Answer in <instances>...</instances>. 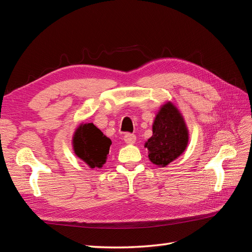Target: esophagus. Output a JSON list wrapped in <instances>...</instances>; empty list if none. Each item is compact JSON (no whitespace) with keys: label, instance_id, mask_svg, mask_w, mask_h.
Instances as JSON below:
<instances>
[{"label":"esophagus","instance_id":"34e87169","mask_svg":"<svg viewBox=\"0 0 252 252\" xmlns=\"http://www.w3.org/2000/svg\"><path fill=\"white\" fill-rule=\"evenodd\" d=\"M124 141L127 144H134L136 141V136L132 133H126L124 135Z\"/></svg>","mask_w":252,"mask_h":252}]
</instances>
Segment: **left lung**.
Listing matches in <instances>:
<instances>
[{"label": "left lung", "instance_id": "8db88e82", "mask_svg": "<svg viewBox=\"0 0 252 252\" xmlns=\"http://www.w3.org/2000/svg\"><path fill=\"white\" fill-rule=\"evenodd\" d=\"M188 136L179 109L170 102L164 104L152 125V136L145 143L149 159L158 166H167L185 151Z\"/></svg>", "mask_w": 252, "mask_h": 252}]
</instances>
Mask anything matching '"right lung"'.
<instances>
[{
  "mask_svg": "<svg viewBox=\"0 0 252 252\" xmlns=\"http://www.w3.org/2000/svg\"><path fill=\"white\" fill-rule=\"evenodd\" d=\"M72 145L74 154L90 168H101L109 154L111 140L93 123H86L77 128Z\"/></svg>",
  "mask_w": 252,
  "mask_h": 252,
  "instance_id": "right-lung-1",
  "label": "right lung"
}]
</instances>
